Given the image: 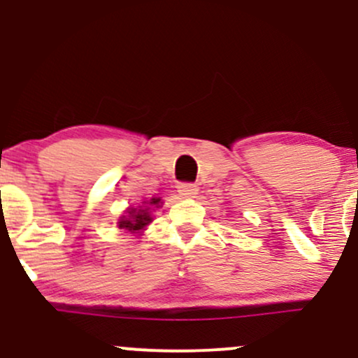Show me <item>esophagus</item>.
Wrapping results in <instances>:
<instances>
[{"label": "esophagus", "instance_id": "34e87169", "mask_svg": "<svg viewBox=\"0 0 358 358\" xmlns=\"http://www.w3.org/2000/svg\"><path fill=\"white\" fill-rule=\"evenodd\" d=\"M199 189L194 185V183H180L178 185V194L182 197H195L197 195Z\"/></svg>", "mask_w": 358, "mask_h": 358}]
</instances>
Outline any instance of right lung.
<instances>
[{"label": "right lung", "instance_id": "1", "mask_svg": "<svg viewBox=\"0 0 358 358\" xmlns=\"http://www.w3.org/2000/svg\"><path fill=\"white\" fill-rule=\"evenodd\" d=\"M159 201L161 199H150V201L145 202V204L157 206L159 204ZM148 223H150V216H149V208L145 206L144 209H138V210L130 209L129 216H123L122 220H120L118 227L129 229V231H138V229L144 228Z\"/></svg>", "mask_w": 358, "mask_h": 358}]
</instances>
